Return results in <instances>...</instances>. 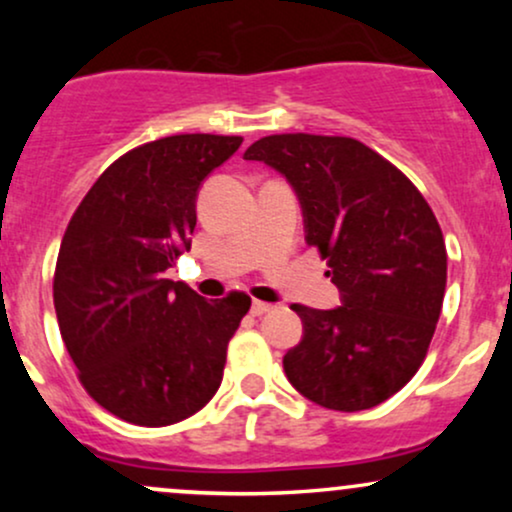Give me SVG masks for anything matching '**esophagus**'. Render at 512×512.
I'll return each mask as SVG.
<instances>
[{
	"mask_svg": "<svg viewBox=\"0 0 512 512\" xmlns=\"http://www.w3.org/2000/svg\"><path fill=\"white\" fill-rule=\"evenodd\" d=\"M274 310V305L272 303H264V301H252V308H250V313L252 315H267V313H272Z\"/></svg>",
	"mask_w": 512,
	"mask_h": 512,
	"instance_id": "34e87169",
	"label": "esophagus"
}]
</instances>
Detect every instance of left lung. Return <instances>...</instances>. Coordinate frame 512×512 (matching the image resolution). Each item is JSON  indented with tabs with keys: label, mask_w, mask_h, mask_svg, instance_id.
<instances>
[{
	"label": "left lung",
	"mask_w": 512,
	"mask_h": 512,
	"mask_svg": "<svg viewBox=\"0 0 512 512\" xmlns=\"http://www.w3.org/2000/svg\"><path fill=\"white\" fill-rule=\"evenodd\" d=\"M286 175L305 243L327 260L342 305L293 303L303 339L284 356L289 383L320 407H378L428 354L448 281L436 214L407 175L351 137L272 134L245 151Z\"/></svg>",
	"instance_id": "obj_1"
}]
</instances>
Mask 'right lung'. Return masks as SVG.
<instances>
[{"label": "right lung", "mask_w": 512, "mask_h": 512, "mask_svg": "<svg viewBox=\"0 0 512 512\" xmlns=\"http://www.w3.org/2000/svg\"><path fill=\"white\" fill-rule=\"evenodd\" d=\"M243 137L175 134L127 151L76 207L52 298L84 390L137 426L187 419L219 390L250 296L204 301L163 279L197 226V190Z\"/></svg>", "instance_id": "obj_1"}]
</instances>
